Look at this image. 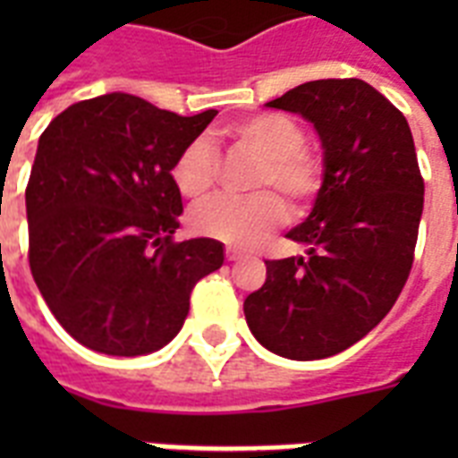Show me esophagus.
Masks as SVG:
<instances>
[{
	"label": "esophagus",
	"instance_id": "esophagus-1",
	"mask_svg": "<svg viewBox=\"0 0 458 458\" xmlns=\"http://www.w3.org/2000/svg\"><path fill=\"white\" fill-rule=\"evenodd\" d=\"M244 254L240 250H237V247H225V259H228V261H240V259H242Z\"/></svg>",
	"mask_w": 458,
	"mask_h": 458
}]
</instances>
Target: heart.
I'll use <instances>...</instances> for the list:
<instances>
[{
	"label": "heart",
	"instance_id": "b5f03b06",
	"mask_svg": "<svg viewBox=\"0 0 458 458\" xmlns=\"http://www.w3.org/2000/svg\"><path fill=\"white\" fill-rule=\"evenodd\" d=\"M240 149L259 158L251 187L261 192L251 197H216L194 208L190 216L194 233L214 237L230 247H257L273 228L285 221L280 190L293 204H301L316 192L320 180L318 158L304 149L301 125L283 114H259L230 128ZM218 158L204 140H194L171 165L173 185L187 199H201L214 187Z\"/></svg>",
	"mask_w": 458,
	"mask_h": 458
}]
</instances>
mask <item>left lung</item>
<instances>
[{"label":"left lung","mask_w":458,"mask_h":458,"mask_svg":"<svg viewBox=\"0 0 458 458\" xmlns=\"http://www.w3.org/2000/svg\"><path fill=\"white\" fill-rule=\"evenodd\" d=\"M266 106L318 132L323 182L285 237L304 257L266 261L244 300L251 335L294 361L349 349L387 316L404 287L423 214V178L402 111L359 78L311 81Z\"/></svg>","instance_id":"1"}]
</instances>
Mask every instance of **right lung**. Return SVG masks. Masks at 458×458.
<instances>
[{
  "instance_id": "obj_1",
  "label": "right lung",
  "mask_w": 458,
  "mask_h": 458,
  "mask_svg": "<svg viewBox=\"0 0 458 458\" xmlns=\"http://www.w3.org/2000/svg\"><path fill=\"white\" fill-rule=\"evenodd\" d=\"M216 114L178 116L109 92L42 132L25 190L30 271L54 318L88 349L158 352L185 323L197 280L223 266L218 240L173 242L182 197L171 165Z\"/></svg>"
}]
</instances>
